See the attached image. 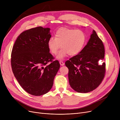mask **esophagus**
Wrapping results in <instances>:
<instances>
[{"mask_svg": "<svg viewBox=\"0 0 120 120\" xmlns=\"http://www.w3.org/2000/svg\"><path fill=\"white\" fill-rule=\"evenodd\" d=\"M59 63H60V64L61 66H64V65H65L64 63L62 61H60Z\"/></svg>", "mask_w": 120, "mask_h": 120, "instance_id": "1", "label": "esophagus"}]
</instances>
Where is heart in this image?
<instances>
[{
    "mask_svg": "<svg viewBox=\"0 0 120 120\" xmlns=\"http://www.w3.org/2000/svg\"><path fill=\"white\" fill-rule=\"evenodd\" d=\"M86 40V34L82 30L61 28L56 31L55 37L49 38L48 46L50 52L56 54L61 45L62 49L57 57L62 59L68 54L74 56L80 53L84 47Z\"/></svg>",
    "mask_w": 120,
    "mask_h": 120,
    "instance_id": "1",
    "label": "heart"
}]
</instances>
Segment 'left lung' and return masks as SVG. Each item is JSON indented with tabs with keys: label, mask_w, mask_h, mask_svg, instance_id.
Wrapping results in <instances>:
<instances>
[{
	"label": "left lung",
	"mask_w": 120,
	"mask_h": 120,
	"mask_svg": "<svg viewBox=\"0 0 120 120\" xmlns=\"http://www.w3.org/2000/svg\"><path fill=\"white\" fill-rule=\"evenodd\" d=\"M105 48L102 41L93 30L87 45L79 54L65 62L68 68L69 83L78 92L87 93L101 84L105 73Z\"/></svg>",
	"instance_id": "8db88e82"
}]
</instances>
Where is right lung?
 <instances>
[{"instance_id":"1","label":"right lung","mask_w":120,"mask_h":120,"mask_svg":"<svg viewBox=\"0 0 120 120\" xmlns=\"http://www.w3.org/2000/svg\"><path fill=\"white\" fill-rule=\"evenodd\" d=\"M49 30L39 26L23 31L11 53L15 77L24 90L34 96H41L50 90L60 66L58 60H53L48 48Z\"/></svg>"}]
</instances>
